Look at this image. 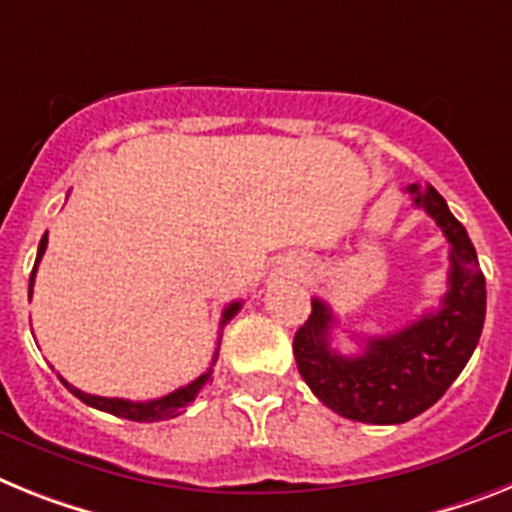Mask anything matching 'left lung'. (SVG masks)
I'll return each instance as SVG.
<instances>
[{"instance_id": "left-lung-1", "label": "left lung", "mask_w": 512, "mask_h": 512, "mask_svg": "<svg viewBox=\"0 0 512 512\" xmlns=\"http://www.w3.org/2000/svg\"><path fill=\"white\" fill-rule=\"evenodd\" d=\"M406 192L450 244L440 309L398 333L367 338L362 354L343 356L330 349L336 315L322 299H312V315L294 336L296 367L309 390L354 422L403 424L435 406L474 354L487 315L484 276L463 223L432 184H411Z\"/></svg>"}]
</instances>
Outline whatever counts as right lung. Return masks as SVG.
<instances>
[{"label": "right lung", "instance_id": "add662e5", "mask_svg": "<svg viewBox=\"0 0 512 512\" xmlns=\"http://www.w3.org/2000/svg\"><path fill=\"white\" fill-rule=\"evenodd\" d=\"M46 244H49V234H44V239H41V244H38L36 265H33V273H30V294H33L36 268H38V263H41V257H44ZM239 309H242V302H231L229 307L223 309L221 325H226V322H229L231 317L239 312ZM216 359H218V354L213 356V364H216ZM210 375H213V367H210L208 372H203V375L197 377V380H192L190 385H184V388L174 390V393H169V395H161V398H153V401H124V398H103V395H90V393H83V390H77L75 385H70V382L64 380V377H59V380L64 382V388L70 390L72 395H77L80 401L88 403V406H93V409L106 411V414H114V416H122V419H130V422H161V419H171V416L182 414V411L187 409L192 401H195L197 393H200V390L208 385Z\"/></svg>", "mask_w": 512, "mask_h": 512}]
</instances>
